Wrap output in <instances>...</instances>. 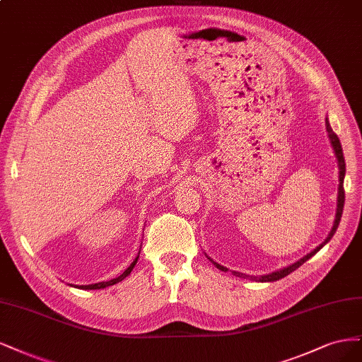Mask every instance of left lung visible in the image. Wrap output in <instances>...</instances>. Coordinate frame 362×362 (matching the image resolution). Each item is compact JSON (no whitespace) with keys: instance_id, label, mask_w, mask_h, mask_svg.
I'll return each instance as SVG.
<instances>
[{"instance_id":"1","label":"left lung","mask_w":362,"mask_h":362,"mask_svg":"<svg viewBox=\"0 0 362 362\" xmlns=\"http://www.w3.org/2000/svg\"><path fill=\"white\" fill-rule=\"evenodd\" d=\"M326 131H328V136H329V139H331V146H332V148H334V153H335V156H337V160H338V173H340V176H338V197H337V214H335V221H334V226H332V228H331V231H329V235H328V238H326L317 248H314L310 254H307V255H304V257H302L300 260H298V262H295L293 264H290V266H287V267H283V269H279V271H275V272H272V274H267V275H263V276H250V275H245V274H240V272H236V271H233V274H235L236 276H240V278H251L252 281H260V283H271V281H276V279H281V278H284V276H287L288 274H291L293 271H296L298 267L300 266V264H304L308 259H311L314 254H316L320 248H323L326 243H328L331 239H332V236L335 235V231H337V228H338V224H340V219H341V215H343V207H344V188H343V182H344V174H346V162H344V156H343V148H341V143H340V139H338V136H337V134L332 131V127H331V124H329V122H328V119H326ZM209 260H211L219 271H224V272H227L228 269L227 267H224V266H221V264H218L216 262H214L211 257H207Z\"/></svg>"}]
</instances>
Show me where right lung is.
Masks as SVG:
<instances>
[{"mask_svg":"<svg viewBox=\"0 0 362 362\" xmlns=\"http://www.w3.org/2000/svg\"><path fill=\"white\" fill-rule=\"evenodd\" d=\"M138 257L139 255H136L135 257V260L131 263V266L127 267V269L122 274V275H119V276H115V278H112V279H110V281H102V283H96V284H88V286H74V287H78V288H84V290H96V288H105V287H108V286H114V284H117V283H120V281H123V279L129 275L131 272H132V269H134V266L136 264V262H138Z\"/></svg>","mask_w":362,"mask_h":362,"instance_id":"obj_1","label":"right lung"}]
</instances>
